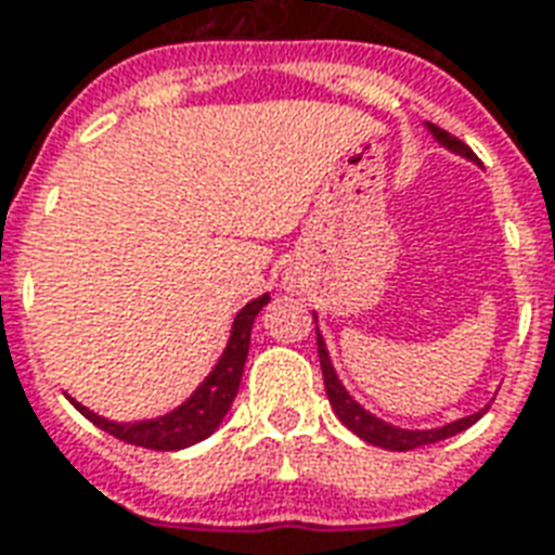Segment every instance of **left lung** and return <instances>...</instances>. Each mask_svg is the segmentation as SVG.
<instances>
[{
  "label": "left lung",
  "mask_w": 555,
  "mask_h": 555,
  "mask_svg": "<svg viewBox=\"0 0 555 555\" xmlns=\"http://www.w3.org/2000/svg\"><path fill=\"white\" fill-rule=\"evenodd\" d=\"M428 130L434 133V139L446 145L454 154H461V157L473 159L478 163V157L469 151V145H464L461 139L452 137V133H446L442 127L428 125ZM318 360H321V372H324V386H326V398H330V404L336 410V416L341 418V425H348L357 437H362L365 442H372V446H380V449H389V452H410V449H418V446H430V442H440L449 440L454 434H461L469 425H476L478 416L485 413V410H478L473 416L457 418L452 425H442V428L434 430H404V428H392V425H386L377 416H372L369 410L360 408L353 398L348 396V389L341 386V380L333 372V362H330V353H326L324 338L318 336Z\"/></svg>",
  "instance_id": "8db88e82"
}]
</instances>
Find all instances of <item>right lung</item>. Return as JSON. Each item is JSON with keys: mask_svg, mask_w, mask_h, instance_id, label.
<instances>
[{"mask_svg": "<svg viewBox=\"0 0 555 555\" xmlns=\"http://www.w3.org/2000/svg\"><path fill=\"white\" fill-rule=\"evenodd\" d=\"M270 302V294L258 297V300L246 302L234 326H231L229 348L222 350L217 369L207 374V380L193 396L183 401L181 408L171 410L166 416L151 418V422H133V425H118V422H106L98 413H91L82 404L74 401V408L82 416L94 422L98 428L113 434L115 440H125L130 446H142V449H154V452H175V449H186L193 442H202L219 428V422L229 413L231 401L237 396L241 386L243 365H246V353H249V336H253L255 314Z\"/></svg>", "mask_w": 555, "mask_h": 555, "instance_id": "1", "label": "right lung"}]
</instances>
